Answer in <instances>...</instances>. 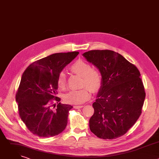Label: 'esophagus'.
Here are the masks:
<instances>
[{
  "label": "esophagus",
  "mask_w": 159,
  "mask_h": 159,
  "mask_svg": "<svg viewBox=\"0 0 159 159\" xmlns=\"http://www.w3.org/2000/svg\"><path fill=\"white\" fill-rule=\"evenodd\" d=\"M83 106H82V105H75V106H74V107L75 109H80V108L83 107Z\"/></svg>",
  "instance_id": "esophagus-1"
}]
</instances>
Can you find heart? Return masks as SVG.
Here are the masks:
<instances>
[{"instance_id":"1","label":"heart","mask_w":159,"mask_h":159,"mask_svg":"<svg viewBox=\"0 0 159 159\" xmlns=\"http://www.w3.org/2000/svg\"><path fill=\"white\" fill-rule=\"evenodd\" d=\"M70 70L82 77V85H87L93 92L98 90L102 84V77L100 72L92 69V66L87 62L79 60L74 62L70 67ZM66 77L64 72H60L57 79L59 87L63 88L66 85ZM90 97V90L87 87L79 90H71L63 96L65 101L67 103L77 104H82L88 100Z\"/></svg>"}]
</instances>
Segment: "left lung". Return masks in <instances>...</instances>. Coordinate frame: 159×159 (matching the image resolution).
Here are the masks:
<instances>
[{
    "label": "left lung",
    "mask_w": 159,
    "mask_h": 159,
    "mask_svg": "<svg viewBox=\"0 0 159 159\" xmlns=\"http://www.w3.org/2000/svg\"><path fill=\"white\" fill-rule=\"evenodd\" d=\"M99 69L102 84L93 104L89 128L98 137L112 140L125 134L137 121L145 98L140 73L121 55L111 50L82 54Z\"/></svg>",
    "instance_id": "left-lung-1"
}]
</instances>
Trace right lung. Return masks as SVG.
<instances>
[{
  "label": "right lung",
  "instance_id": "add662e5",
  "mask_svg": "<svg viewBox=\"0 0 159 159\" xmlns=\"http://www.w3.org/2000/svg\"><path fill=\"white\" fill-rule=\"evenodd\" d=\"M79 53L52 54L31 63L22 75L16 95L19 114L28 129L38 137H54L61 133L67 125L72 106L61 104L58 102L60 99L55 97L57 79L60 72ZM53 98L58 102L57 106L52 104Z\"/></svg>",
  "mask_w": 159,
  "mask_h": 159
}]
</instances>
